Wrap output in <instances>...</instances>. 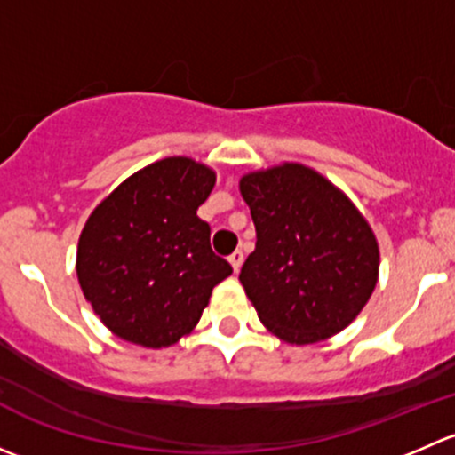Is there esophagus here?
I'll return each mask as SVG.
<instances>
[{"mask_svg": "<svg viewBox=\"0 0 455 455\" xmlns=\"http://www.w3.org/2000/svg\"><path fill=\"white\" fill-rule=\"evenodd\" d=\"M228 261H231V266H233V270H240L242 268V261H244V253H242V251H235V253H231L228 255Z\"/></svg>", "mask_w": 455, "mask_h": 455, "instance_id": "34e87169", "label": "esophagus"}]
</instances>
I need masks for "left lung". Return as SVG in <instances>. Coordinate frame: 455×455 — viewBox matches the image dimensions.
<instances>
[{
	"label": "left lung",
	"mask_w": 455,
	"mask_h": 455,
	"mask_svg": "<svg viewBox=\"0 0 455 455\" xmlns=\"http://www.w3.org/2000/svg\"><path fill=\"white\" fill-rule=\"evenodd\" d=\"M240 191L257 233L240 282L261 323L295 346L341 332L379 279V244L363 215L304 164L249 173Z\"/></svg>",
	"instance_id": "left-lung-1"
}]
</instances>
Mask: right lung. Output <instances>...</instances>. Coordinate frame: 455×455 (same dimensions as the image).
Instances as JSON below:
<instances>
[{"label": "right lung", "instance_id": "add662e5", "mask_svg": "<svg viewBox=\"0 0 455 455\" xmlns=\"http://www.w3.org/2000/svg\"><path fill=\"white\" fill-rule=\"evenodd\" d=\"M215 173L164 158L112 191L85 222L76 275L85 299L121 339L167 347L191 332L213 286L233 273L198 218Z\"/></svg>", "mask_w": 455, "mask_h": 455}]
</instances>
